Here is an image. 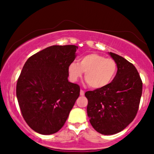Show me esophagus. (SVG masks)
I'll use <instances>...</instances> for the list:
<instances>
[{
	"instance_id": "34e87169",
	"label": "esophagus",
	"mask_w": 154,
	"mask_h": 154,
	"mask_svg": "<svg viewBox=\"0 0 154 154\" xmlns=\"http://www.w3.org/2000/svg\"><path fill=\"white\" fill-rule=\"evenodd\" d=\"M80 95L81 96H84L85 95V91H82V90H81L80 91Z\"/></svg>"
}]
</instances>
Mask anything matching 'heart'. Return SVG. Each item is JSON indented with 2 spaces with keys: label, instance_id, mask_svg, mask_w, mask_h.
Wrapping results in <instances>:
<instances>
[{
  "label": "heart",
  "instance_id": "1",
  "mask_svg": "<svg viewBox=\"0 0 154 154\" xmlns=\"http://www.w3.org/2000/svg\"><path fill=\"white\" fill-rule=\"evenodd\" d=\"M117 65L112 59H106L98 54H89L82 56L78 62L72 61L68 66L70 80L77 82L85 72V78L91 88L95 89L107 86L115 77Z\"/></svg>",
  "mask_w": 154,
  "mask_h": 154
}]
</instances>
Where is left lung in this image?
Listing matches in <instances>:
<instances>
[{
    "label": "left lung",
    "instance_id": "obj_1",
    "mask_svg": "<svg viewBox=\"0 0 154 154\" xmlns=\"http://www.w3.org/2000/svg\"><path fill=\"white\" fill-rule=\"evenodd\" d=\"M117 65L116 75L106 87L87 91V113L97 132L106 135L121 132L135 119L142 95L143 83L132 63L109 53Z\"/></svg>",
    "mask_w": 154,
    "mask_h": 154
}]
</instances>
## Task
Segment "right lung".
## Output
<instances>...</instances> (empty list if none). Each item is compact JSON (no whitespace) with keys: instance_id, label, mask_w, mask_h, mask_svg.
Segmentation results:
<instances>
[{"instance_id":"add662e5","label":"right lung","mask_w":154,"mask_h":154,"mask_svg":"<svg viewBox=\"0 0 154 154\" xmlns=\"http://www.w3.org/2000/svg\"><path fill=\"white\" fill-rule=\"evenodd\" d=\"M77 48L73 45L48 47L23 66L17 80V100L23 118L36 132L59 131L78 98L79 86L68 81V66Z\"/></svg>"}]
</instances>
